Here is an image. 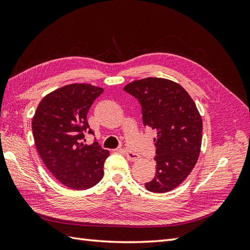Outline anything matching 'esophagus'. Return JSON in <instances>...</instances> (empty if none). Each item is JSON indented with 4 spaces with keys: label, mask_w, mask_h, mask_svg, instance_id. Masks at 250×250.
I'll list each match as a JSON object with an SVG mask.
<instances>
[{
    "label": "esophagus",
    "mask_w": 250,
    "mask_h": 250,
    "mask_svg": "<svg viewBox=\"0 0 250 250\" xmlns=\"http://www.w3.org/2000/svg\"><path fill=\"white\" fill-rule=\"evenodd\" d=\"M124 151H125V157L128 158L129 161L134 162V161L140 160V156L137 155V153H135V152H133V151H131V150H129V149H125Z\"/></svg>",
    "instance_id": "obj_1"
}]
</instances>
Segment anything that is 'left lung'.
Segmentation results:
<instances>
[{
	"label": "left lung",
	"instance_id": "obj_1",
	"mask_svg": "<svg viewBox=\"0 0 250 250\" xmlns=\"http://www.w3.org/2000/svg\"><path fill=\"white\" fill-rule=\"evenodd\" d=\"M140 101L143 124L157 131L156 175L148 191L168 192L192 171L201 151L203 122L194 101L179 83L148 77L124 88Z\"/></svg>",
	"mask_w": 250,
	"mask_h": 250
}]
</instances>
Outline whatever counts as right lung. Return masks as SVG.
I'll use <instances>...</instances> for the list:
<instances>
[{
	"label": "right lung",
	"instance_id": "obj_1",
	"mask_svg": "<svg viewBox=\"0 0 250 250\" xmlns=\"http://www.w3.org/2000/svg\"><path fill=\"white\" fill-rule=\"evenodd\" d=\"M104 91L90 83H71L42 99L32 119L37 152L58 182L74 190H86L102 179L109 151L97 142L84 144L87 114Z\"/></svg>",
	"mask_w": 250,
	"mask_h": 250
}]
</instances>
